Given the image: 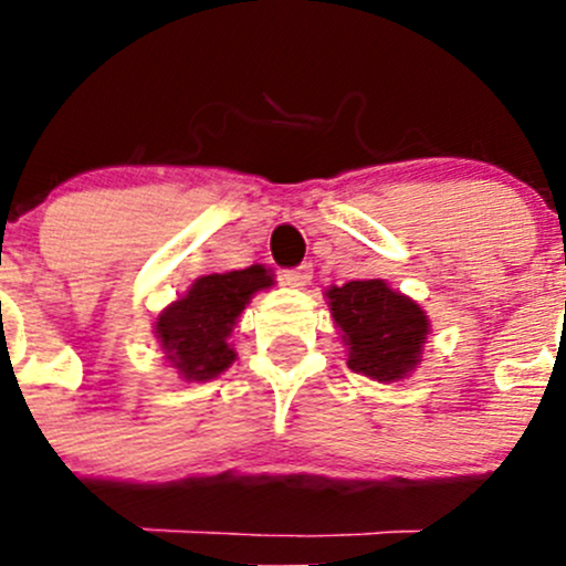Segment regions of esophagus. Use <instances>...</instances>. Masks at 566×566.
<instances>
[{"mask_svg":"<svg viewBox=\"0 0 566 566\" xmlns=\"http://www.w3.org/2000/svg\"><path fill=\"white\" fill-rule=\"evenodd\" d=\"M284 284H290V287L295 290H304L306 284L312 282V265H298V268H290V271L282 273Z\"/></svg>","mask_w":566,"mask_h":566,"instance_id":"obj_1","label":"esophagus"}]
</instances>
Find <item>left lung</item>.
Listing matches in <instances>:
<instances>
[{
  "instance_id": "8db88e82",
  "label": "left lung",
  "mask_w": 566,
  "mask_h": 566,
  "mask_svg": "<svg viewBox=\"0 0 566 566\" xmlns=\"http://www.w3.org/2000/svg\"><path fill=\"white\" fill-rule=\"evenodd\" d=\"M334 328L347 347V367L394 384L416 373L424 353L430 317L384 279H361L325 290Z\"/></svg>"
}]
</instances>
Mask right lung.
<instances>
[{
  "instance_id": "1",
  "label": "right lung",
  "mask_w": 566,
  "mask_h": 566,
  "mask_svg": "<svg viewBox=\"0 0 566 566\" xmlns=\"http://www.w3.org/2000/svg\"><path fill=\"white\" fill-rule=\"evenodd\" d=\"M273 284L276 279L265 265L199 276L156 317L153 334L167 367L188 384H208L227 373L238 358L230 345L238 317L260 290H271Z\"/></svg>"
}]
</instances>
